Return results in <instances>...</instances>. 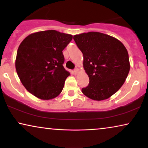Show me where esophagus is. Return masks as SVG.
I'll list each match as a JSON object with an SVG mask.
<instances>
[{
  "label": "esophagus",
  "instance_id": "34e87169",
  "mask_svg": "<svg viewBox=\"0 0 148 148\" xmlns=\"http://www.w3.org/2000/svg\"><path fill=\"white\" fill-rule=\"evenodd\" d=\"M73 72L75 73V74H76L78 72V69H77V68H75V69L74 71H73Z\"/></svg>",
  "mask_w": 148,
  "mask_h": 148
}]
</instances>
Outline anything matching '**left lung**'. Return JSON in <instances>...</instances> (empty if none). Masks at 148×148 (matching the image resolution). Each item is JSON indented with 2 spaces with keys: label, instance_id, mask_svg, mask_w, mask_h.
Masks as SVG:
<instances>
[{
  "label": "left lung",
  "instance_id": "8db88e82",
  "mask_svg": "<svg viewBox=\"0 0 148 148\" xmlns=\"http://www.w3.org/2000/svg\"><path fill=\"white\" fill-rule=\"evenodd\" d=\"M73 39L84 55L90 79L83 94L94 100L109 98L121 88L130 70L126 48L116 38L96 32L75 35Z\"/></svg>",
  "mask_w": 148,
  "mask_h": 148
}]
</instances>
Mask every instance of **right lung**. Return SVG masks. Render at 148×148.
I'll return each instance as SVG.
<instances>
[{
	"label": "right lung",
	"instance_id": "add662e5",
	"mask_svg": "<svg viewBox=\"0 0 148 148\" xmlns=\"http://www.w3.org/2000/svg\"><path fill=\"white\" fill-rule=\"evenodd\" d=\"M73 36L56 30L36 32L27 36L18 48L16 71L28 92L41 100L57 97L70 73L64 69L62 50Z\"/></svg>",
	"mask_w": 148,
	"mask_h": 148
}]
</instances>
